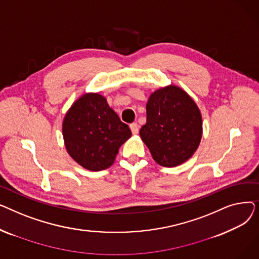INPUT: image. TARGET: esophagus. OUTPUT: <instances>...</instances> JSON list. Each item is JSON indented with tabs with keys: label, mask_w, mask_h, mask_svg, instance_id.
Wrapping results in <instances>:
<instances>
[{
	"label": "esophagus",
	"mask_w": 259,
	"mask_h": 259,
	"mask_svg": "<svg viewBox=\"0 0 259 259\" xmlns=\"http://www.w3.org/2000/svg\"><path fill=\"white\" fill-rule=\"evenodd\" d=\"M130 129L133 134L139 133V125L137 124V122H132V124H130Z\"/></svg>",
	"instance_id": "1"
}]
</instances>
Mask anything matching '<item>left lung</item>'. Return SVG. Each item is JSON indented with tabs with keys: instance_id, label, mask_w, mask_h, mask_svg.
I'll list each match as a JSON object with an SVG mask.
<instances>
[{
	"instance_id": "obj_1",
	"label": "left lung",
	"mask_w": 259,
	"mask_h": 259,
	"mask_svg": "<svg viewBox=\"0 0 259 259\" xmlns=\"http://www.w3.org/2000/svg\"><path fill=\"white\" fill-rule=\"evenodd\" d=\"M147 121L142 141L162 167H176L191 157L199 146L202 119L193 99L181 87L157 89L146 105Z\"/></svg>"
}]
</instances>
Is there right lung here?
Listing matches in <instances>:
<instances>
[{
  "instance_id": "1",
  "label": "right lung",
  "mask_w": 259,
  "mask_h": 259,
  "mask_svg": "<svg viewBox=\"0 0 259 259\" xmlns=\"http://www.w3.org/2000/svg\"><path fill=\"white\" fill-rule=\"evenodd\" d=\"M66 150L74 161L90 171L110 167L118 149L131 138L107 100L99 93H85L69 108L63 119Z\"/></svg>"
}]
</instances>
